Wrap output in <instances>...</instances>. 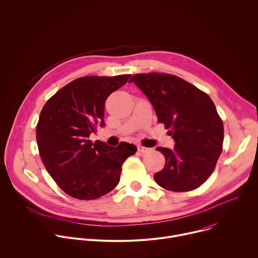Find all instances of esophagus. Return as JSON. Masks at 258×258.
<instances>
[{"label":"esophagus","mask_w":258,"mask_h":258,"mask_svg":"<svg viewBox=\"0 0 258 258\" xmlns=\"http://www.w3.org/2000/svg\"><path fill=\"white\" fill-rule=\"evenodd\" d=\"M138 150H139V152H141V153H149V152L151 151V148H147V147H144V146L139 145V146H138Z\"/></svg>","instance_id":"1"}]
</instances>
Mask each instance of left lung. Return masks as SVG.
Listing matches in <instances>:
<instances>
[{
	"mask_svg": "<svg viewBox=\"0 0 258 258\" xmlns=\"http://www.w3.org/2000/svg\"><path fill=\"white\" fill-rule=\"evenodd\" d=\"M128 83H135L149 99L158 122L175 142L173 149L157 148L165 165L154 174L155 181L172 192L199 188L223 151L224 124L210 97L168 73H137Z\"/></svg>",
	"mask_w": 258,
	"mask_h": 258,
	"instance_id": "left-lung-1",
	"label": "left lung"
}]
</instances>
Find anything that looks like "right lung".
Returning a JSON list of instances; mask_svg holds the SVG:
<instances>
[{"label":"right lung","instance_id":"obj_1","mask_svg":"<svg viewBox=\"0 0 258 258\" xmlns=\"http://www.w3.org/2000/svg\"><path fill=\"white\" fill-rule=\"evenodd\" d=\"M131 75L83 77L72 81L44 105L36 124V143L43 163L67 195L94 200L119 182L122 163L137 152L125 142L117 147L89 140L104 125L105 100L126 84Z\"/></svg>","mask_w":258,"mask_h":258}]
</instances>
